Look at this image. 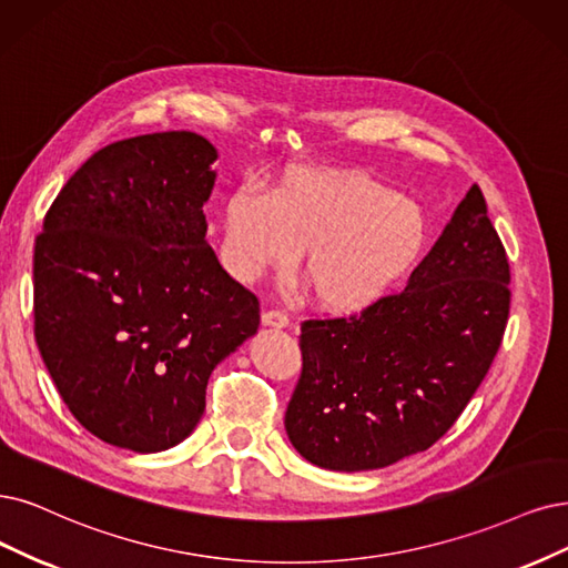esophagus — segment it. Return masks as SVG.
I'll return each mask as SVG.
<instances>
[{
  "mask_svg": "<svg viewBox=\"0 0 568 568\" xmlns=\"http://www.w3.org/2000/svg\"><path fill=\"white\" fill-rule=\"evenodd\" d=\"M262 323L268 327H285L290 323V318L283 308H266L262 313Z\"/></svg>",
  "mask_w": 568,
  "mask_h": 568,
  "instance_id": "1",
  "label": "esophagus"
}]
</instances>
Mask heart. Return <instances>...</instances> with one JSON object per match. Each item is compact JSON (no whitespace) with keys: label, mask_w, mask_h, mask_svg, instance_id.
Instances as JSON below:
<instances>
[{"label":"heart","mask_w":568,"mask_h":568,"mask_svg":"<svg viewBox=\"0 0 568 568\" xmlns=\"http://www.w3.org/2000/svg\"><path fill=\"white\" fill-rule=\"evenodd\" d=\"M428 243L422 207L363 173L295 171L271 196L241 189L226 203L224 245L241 278L283 268L302 250V273L329 308L382 297Z\"/></svg>","instance_id":"heart-1"}]
</instances>
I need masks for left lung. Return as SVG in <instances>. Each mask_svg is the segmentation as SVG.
Masks as SVG:
<instances>
[{
  "label": "left lung",
  "mask_w": 568,
  "mask_h": 568,
  "mask_svg": "<svg viewBox=\"0 0 568 568\" xmlns=\"http://www.w3.org/2000/svg\"><path fill=\"white\" fill-rule=\"evenodd\" d=\"M510 264L477 184L400 292L302 323V376L285 412L295 449L327 470L426 452L485 379L510 313Z\"/></svg>",
  "instance_id": "8db88e82"
}]
</instances>
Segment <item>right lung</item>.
<instances>
[{
  "label": "right lung",
  "mask_w": 568,
  "mask_h": 568,
  "mask_svg": "<svg viewBox=\"0 0 568 568\" xmlns=\"http://www.w3.org/2000/svg\"><path fill=\"white\" fill-rule=\"evenodd\" d=\"M217 150L189 131L102 146L34 243V339L77 422L140 454L175 447L260 302L205 243Z\"/></svg>",
  "instance_id": "1"
}]
</instances>
